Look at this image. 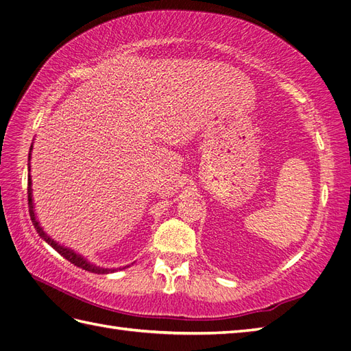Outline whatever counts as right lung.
I'll return each mask as SVG.
<instances>
[{
	"label": "right lung",
	"instance_id": "right-lung-1",
	"mask_svg": "<svg viewBox=\"0 0 351 351\" xmlns=\"http://www.w3.org/2000/svg\"><path fill=\"white\" fill-rule=\"evenodd\" d=\"M31 152V151H29ZM29 157H31V154H29ZM28 209H29V217H31V221H32V224H34V227H36V230H37V233L40 234V238L42 239H45L49 245H51L55 251H58L60 254L64 257V258H67L70 263H73L75 266H77V267H82V269H85V271H88V272H94V274H109V272H113L112 269H103V267H97V266H94V265H91L89 262H86V260L82 257V256H79V254H76V252H73L71 250H69V248H64L62 245H60V243H56L52 238H49V236L43 232V229L42 227L38 226V221L36 219V214H34V205H32V194H31V178H28Z\"/></svg>",
	"mask_w": 351,
	"mask_h": 351
}]
</instances>
